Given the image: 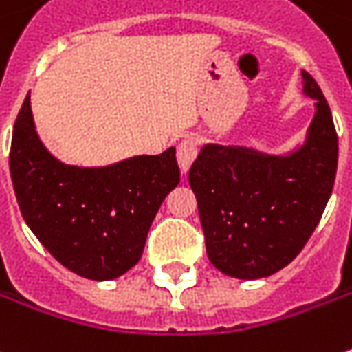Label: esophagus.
Masks as SVG:
<instances>
[{"mask_svg":"<svg viewBox=\"0 0 352 352\" xmlns=\"http://www.w3.org/2000/svg\"><path fill=\"white\" fill-rule=\"evenodd\" d=\"M195 157H197V142L192 138L181 140L179 146H177V161H179V167H181L183 173L189 171V167H191Z\"/></svg>","mask_w":352,"mask_h":352,"instance_id":"obj_1","label":"esophagus"}]
</instances>
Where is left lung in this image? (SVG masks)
Listing matches in <instances>:
<instances>
[{
	"label": "left lung",
	"instance_id": "8db88e82",
	"mask_svg": "<svg viewBox=\"0 0 352 352\" xmlns=\"http://www.w3.org/2000/svg\"><path fill=\"white\" fill-rule=\"evenodd\" d=\"M303 94L315 100L305 142L272 155L256 147L205 144L191 165L212 266L238 280H260L285 267L305 246L333 191L339 142L329 104L301 70Z\"/></svg>",
	"mask_w": 352,
	"mask_h": 352
}]
</instances>
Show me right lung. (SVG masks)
I'll use <instances>...</instances> for the list:
<instances>
[{
    "label": "right lung",
    "mask_w": 352,
    "mask_h": 352,
    "mask_svg": "<svg viewBox=\"0 0 352 352\" xmlns=\"http://www.w3.org/2000/svg\"><path fill=\"white\" fill-rule=\"evenodd\" d=\"M9 171L38 242L70 272L96 282L140 262L149 226L181 175L175 147L106 167L58 161L38 140L29 94L13 126Z\"/></svg>",
    "instance_id": "obj_1"
}]
</instances>
